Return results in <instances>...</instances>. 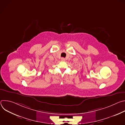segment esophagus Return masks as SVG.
Instances as JSON below:
<instances>
[{
  "instance_id": "esophagus-1",
  "label": "esophagus",
  "mask_w": 125,
  "mask_h": 125,
  "mask_svg": "<svg viewBox=\"0 0 125 125\" xmlns=\"http://www.w3.org/2000/svg\"><path fill=\"white\" fill-rule=\"evenodd\" d=\"M61 60H62V61H65V58L62 57V58H61Z\"/></svg>"
}]
</instances>
